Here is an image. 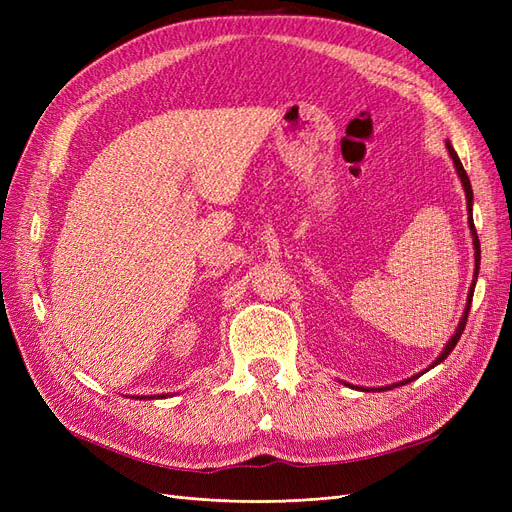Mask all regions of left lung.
<instances>
[{"mask_svg":"<svg viewBox=\"0 0 512 512\" xmlns=\"http://www.w3.org/2000/svg\"><path fill=\"white\" fill-rule=\"evenodd\" d=\"M446 149H448V153H451V158H453V164H455V168H457V175L461 177V183H463V190H466V198H468V211H470V218H468V222H470V230H472V237H474V258H476V271H474V284H472V288H470V294H468V305H466V314H463V318H461V322H459V327H457V331H455V335L451 337V342L446 344V348H444V352L438 356V361L433 363V365H438V363H442L448 354L453 352V348L457 346V342H459V337H461V333H463V329H466V322H468V314H470V305H472V294H474V286H476V275H478V265H480V241H478V235H476V228H474V220H472V185H470V179H468V173H466V168H463V164H461V160H459V156L455 153V149H453V145L451 143H446ZM431 365V367H433ZM414 378H418V376H414ZM414 378H408L406 382H401V384H408V382H412ZM393 386H399V384H393ZM384 389H391V386H384ZM384 389H378V391H384Z\"/></svg>","mask_w":512,"mask_h":512,"instance_id":"left-lung-1","label":"left lung"}]
</instances>
